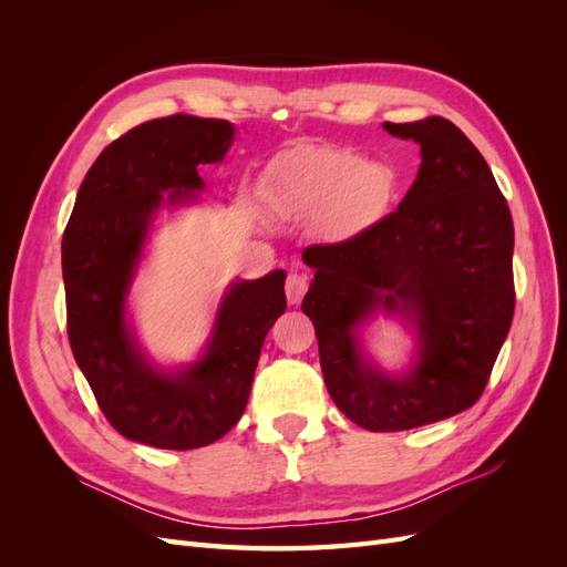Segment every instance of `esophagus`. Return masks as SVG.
<instances>
[{
    "instance_id": "1",
    "label": "esophagus",
    "mask_w": 567,
    "mask_h": 567,
    "mask_svg": "<svg viewBox=\"0 0 567 567\" xmlns=\"http://www.w3.org/2000/svg\"><path fill=\"white\" fill-rule=\"evenodd\" d=\"M305 293H307V277H305V274H300V271H290L288 279H286L288 305H298Z\"/></svg>"
}]
</instances>
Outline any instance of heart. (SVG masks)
<instances>
[{"instance_id":"heart-1","label":"heart","mask_w":567,"mask_h":567,"mask_svg":"<svg viewBox=\"0 0 567 567\" xmlns=\"http://www.w3.org/2000/svg\"><path fill=\"white\" fill-rule=\"evenodd\" d=\"M269 188L286 217L312 219L323 241L352 244L390 215L400 179L354 148L300 146L274 167Z\"/></svg>"}]
</instances>
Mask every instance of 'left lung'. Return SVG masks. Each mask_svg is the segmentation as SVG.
Wrapping results in <instances>:
<instances>
[{"label":"left lung","instance_id":"1","mask_svg":"<svg viewBox=\"0 0 567 567\" xmlns=\"http://www.w3.org/2000/svg\"><path fill=\"white\" fill-rule=\"evenodd\" d=\"M421 146V167L400 208L352 244L310 246L315 279L302 300L336 406L373 433L450 419L483 394L511 329L513 219L480 151L454 123H383ZM379 313L415 331L400 374L361 346Z\"/></svg>","mask_w":567,"mask_h":567}]
</instances>
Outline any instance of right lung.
<instances>
[{"mask_svg":"<svg viewBox=\"0 0 567 567\" xmlns=\"http://www.w3.org/2000/svg\"><path fill=\"white\" fill-rule=\"evenodd\" d=\"M236 127L169 115L130 130L90 167L61 244L68 340L109 423L158 450H198L227 435L248 404L267 331L286 312V271L234 281L198 359L165 369L142 350L127 300L153 219L196 203L198 165L221 163Z\"/></svg>","mask_w":567,"mask_h":567,"instance_id":"obj_1","label":"right lung"}]
</instances>
